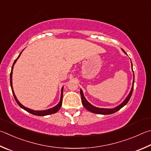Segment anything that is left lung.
Instances as JSON below:
<instances>
[{
    "mask_svg": "<svg viewBox=\"0 0 151 151\" xmlns=\"http://www.w3.org/2000/svg\"><path fill=\"white\" fill-rule=\"evenodd\" d=\"M131 64H132V63H131ZM132 67H133V65H132ZM133 77H134V78H135V76H134V75H133ZM133 85H134V80H133V82L132 88H131V92H129V95L127 96V97L126 98V99L124 101H123V102L121 104H120V105H119L118 106H117V107H116V108H114L113 109L99 108H96V107L92 106V104H90L86 100V98H85V97L84 96L83 90H81V95L82 103H83V105L84 106V108L87 109V110L91 111V112H92V113H94V114H102V115L112 114L115 113V112H116V111H117L118 110H119L120 109L122 108L123 106H125L126 104H127V102H129V99H130L131 95H132L133 90Z\"/></svg>",
    "mask_w": 151,
    "mask_h": 151,
    "instance_id": "8db88e82",
    "label": "left lung"
}]
</instances>
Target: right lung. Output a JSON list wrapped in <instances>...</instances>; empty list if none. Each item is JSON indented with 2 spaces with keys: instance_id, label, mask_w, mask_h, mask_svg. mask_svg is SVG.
Masks as SVG:
<instances>
[{
  "instance_id": "1",
  "label": "right lung",
  "mask_w": 151,
  "mask_h": 151,
  "mask_svg": "<svg viewBox=\"0 0 151 151\" xmlns=\"http://www.w3.org/2000/svg\"><path fill=\"white\" fill-rule=\"evenodd\" d=\"M22 53V52L20 53V54L19 55L18 57H17V59H15L14 62L13 63V65L12 67V70H11V73H10V86H11V88H12V94H13V96L14 97V99L16 100V102H17V104L19 105V106L20 107V108H22V109H24V110L27 111L28 112H29V113L32 114L33 115H35V116H47V115H50V114H55L56 113L57 111H59V109L61 108V105H62V101H63V88H62L61 89V100H60V102L59 103L57 104V105L56 106L53 107V108H52L51 109H47V110H43V111H35V110H32V109H29L28 108H26V107H24V106L22 105V104L19 102V101L18 100L17 98H16V96L14 94V90H13V88H12V70H13V67H14V65L15 64V63L16 62V61H17V59H18V57L20 56V55Z\"/></svg>"
}]
</instances>
